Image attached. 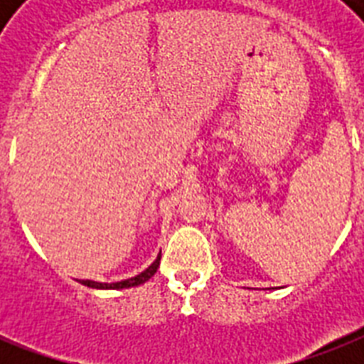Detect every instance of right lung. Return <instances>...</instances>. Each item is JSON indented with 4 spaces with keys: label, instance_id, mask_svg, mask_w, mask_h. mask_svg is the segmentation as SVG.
Masks as SVG:
<instances>
[{
    "label": "right lung",
    "instance_id": "obj_1",
    "mask_svg": "<svg viewBox=\"0 0 364 364\" xmlns=\"http://www.w3.org/2000/svg\"><path fill=\"white\" fill-rule=\"evenodd\" d=\"M160 266V255L156 257L153 264L149 266L147 270L141 272L139 276L136 277H130V279H124V282H117V283H98V282H90V279H79L82 285H87V287H92V289H124V287H136V285H141L145 283L147 279L154 276V272L159 270Z\"/></svg>",
    "mask_w": 364,
    "mask_h": 364
}]
</instances>
